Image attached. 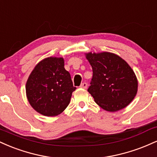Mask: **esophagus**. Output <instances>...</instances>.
I'll return each mask as SVG.
<instances>
[{"label":"esophagus","instance_id":"obj_1","mask_svg":"<svg viewBox=\"0 0 157 157\" xmlns=\"http://www.w3.org/2000/svg\"><path fill=\"white\" fill-rule=\"evenodd\" d=\"M80 87L82 88V89H86L87 88V83L86 82H83L82 83H81Z\"/></svg>","mask_w":157,"mask_h":157}]
</instances>
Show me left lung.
<instances>
[{"label":"left lung","instance_id":"obj_1","mask_svg":"<svg viewBox=\"0 0 157 157\" xmlns=\"http://www.w3.org/2000/svg\"><path fill=\"white\" fill-rule=\"evenodd\" d=\"M93 77L88 91L99 106L115 112L128 105L137 93L138 82L132 68L111 52L86 54Z\"/></svg>","mask_w":157,"mask_h":157}]
</instances>
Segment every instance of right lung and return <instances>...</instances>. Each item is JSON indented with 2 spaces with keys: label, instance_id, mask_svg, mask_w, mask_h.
<instances>
[{
  "label": "right lung",
  "instance_id": "add662e5",
  "mask_svg": "<svg viewBox=\"0 0 157 157\" xmlns=\"http://www.w3.org/2000/svg\"><path fill=\"white\" fill-rule=\"evenodd\" d=\"M76 87L63 57H47L36 65L26 85L28 101L37 112L55 117L66 109Z\"/></svg>",
  "mask_w": 157,
  "mask_h": 157
}]
</instances>
